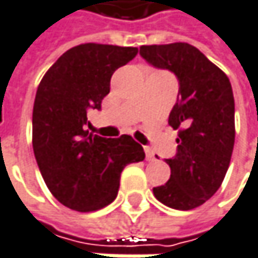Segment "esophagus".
<instances>
[{"mask_svg":"<svg viewBox=\"0 0 258 258\" xmlns=\"http://www.w3.org/2000/svg\"><path fill=\"white\" fill-rule=\"evenodd\" d=\"M145 153H146V159H148V161H155V159H156V156H155V152H153L152 148L146 146V148H145Z\"/></svg>","mask_w":258,"mask_h":258,"instance_id":"1","label":"esophagus"}]
</instances>
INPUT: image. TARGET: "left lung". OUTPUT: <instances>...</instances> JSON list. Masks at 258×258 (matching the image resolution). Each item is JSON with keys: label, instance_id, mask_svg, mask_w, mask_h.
Here are the masks:
<instances>
[{"label": "left lung", "instance_id": "1", "mask_svg": "<svg viewBox=\"0 0 258 258\" xmlns=\"http://www.w3.org/2000/svg\"><path fill=\"white\" fill-rule=\"evenodd\" d=\"M140 56L174 72L178 97L168 124L178 130L177 153L165 159L170 180L153 195L174 210H194L222 186L235 145V100L227 75L187 42L142 45Z\"/></svg>", "mask_w": 258, "mask_h": 258}]
</instances>
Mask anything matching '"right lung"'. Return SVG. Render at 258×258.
Instances as JSON below:
<instances>
[{
  "mask_svg": "<svg viewBox=\"0 0 258 258\" xmlns=\"http://www.w3.org/2000/svg\"><path fill=\"white\" fill-rule=\"evenodd\" d=\"M136 47L87 42L72 47L45 72L32 112V146L41 176L64 207L90 213L118 195L124 167L145 159L131 136L105 139L88 133L87 112L100 109L113 72Z\"/></svg>",
  "mask_w": 258,
  "mask_h": 258,
  "instance_id": "1",
  "label": "right lung"
}]
</instances>
